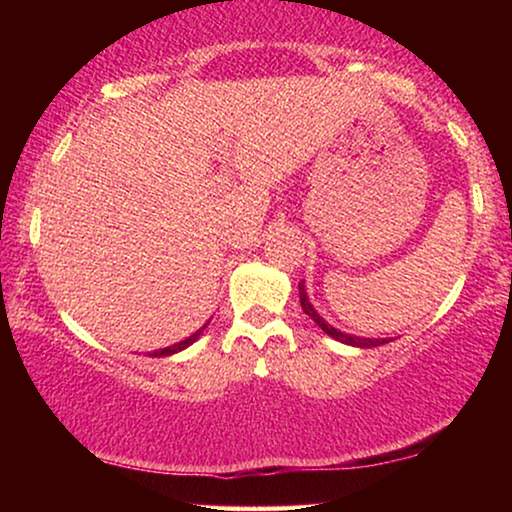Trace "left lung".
Masks as SVG:
<instances>
[{
	"label": "left lung",
	"instance_id": "left-lung-1",
	"mask_svg": "<svg viewBox=\"0 0 512 512\" xmlns=\"http://www.w3.org/2000/svg\"><path fill=\"white\" fill-rule=\"evenodd\" d=\"M298 293H300V307H303V312L310 317L314 324H317L321 331L326 335H331L333 340L342 342V345H352V347H361V349H370V347H380L384 342H389L391 338H359V335H349V333H342L338 328L328 324V321L321 317V314L314 310V305L310 303V298H307V289H305V282L298 284Z\"/></svg>",
	"mask_w": 512,
	"mask_h": 512
}]
</instances>
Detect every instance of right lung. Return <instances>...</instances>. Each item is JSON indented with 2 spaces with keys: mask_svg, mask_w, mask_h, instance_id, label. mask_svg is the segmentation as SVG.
<instances>
[{
  "mask_svg": "<svg viewBox=\"0 0 512 512\" xmlns=\"http://www.w3.org/2000/svg\"><path fill=\"white\" fill-rule=\"evenodd\" d=\"M209 326V321L207 324H202L198 331H195L193 335H188L186 340H181V342H174V345H170V347H163V349H156V352H149V356H172V354H177V352H181V349H186V347H191L195 340L200 338L202 333H205V328Z\"/></svg>",
  "mask_w": 512,
  "mask_h": 512,
  "instance_id": "add662e5",
  "label": "right lung"
}]
</instances>
